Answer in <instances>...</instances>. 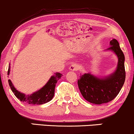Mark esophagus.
I'll return each mask as SVG.
<instances>
[{
	"instance_id": "1",
	"label": "esophagus",
	"mask_w": 134,
	"mask_h": 134,
	"mask_svg": "<svg viewBox=\"0 0 134 134\" xmlns=\"http://www.w3.org/2000/svg\"><path fill=\"white\" fill-rule=\"evenodd\" d=\"M69 69L71 70V71H76L79 69V66L76 64H72L70 66Z\"/></svg>"
}]
</instances>
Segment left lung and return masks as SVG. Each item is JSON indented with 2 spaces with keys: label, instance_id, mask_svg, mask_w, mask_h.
Wrapping results in <instances>:
<instances>
[{
  "label": "left lung",
  "instance_id": "8db88e82",
  "mask_svg": "<svg viewBox=\"0 0 134 134\" xmlns=\"http://www.w3.org/2000/svg\"><path fill=\"white\" fill-rule=\"evenodd\" d=\"M108 50L114 51L118 58L117 69L105 78H98L90 73L81 75L77 81L79 90L85 99L94 104H102L113 100L118 95L125 80V56L118 42L110 41Z\"/></svg>",
  "mask_w": 134,
  "mask_h": 134
}]
</instances>
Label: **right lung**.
I'll use <instances>...</instances> for the list:
<instances>
[{
    "label": "right lung",
    "mask_w": 134,
    "mask_h": 134,
    "mask_svg": "<svg viewBox=\"0 0 134 134\" xmlns=\"http://www.w3.org/2000/svg\"><path fill=\"white\" fill-rule=\"evenodd\" d=\"M10 68H9L7 71V75L9 74ZM62 75L60 73L57 72L53 76H51V78L48 81V83L44 87L37 92L31 94V95H26L16 90L15 88L13 85L11 80L9 79V85L10 88L16 97L20 99V101L23 102H26L29 104H43L45 103L49 102L54 96L55 94V88L56 84L58 79L61 78Z\"/></svg>",
    "instance_id": "add662e5"
}]
</instances>
